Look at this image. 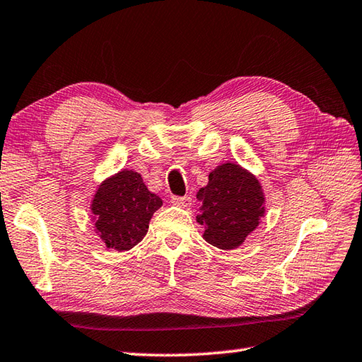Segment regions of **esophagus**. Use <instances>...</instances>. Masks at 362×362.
Wrapping results in <instances>:
<instances>
[{
    "label": "esophagus",
    "instance_id": "1",
    "mask_svg": "<svg viewBox=\"0 0 362 362\" xmlns=\"http://www.w3.org/2000/svg\"><path fill=\"white\" fill-rule=\"evenodd\" d=\"M171 202L174 205L182 206V209H188V206L191 205V197L189 196H173Z\"/></svg>",
    "mask_w": 362,
    "mask_h": 362
}]
</instances>
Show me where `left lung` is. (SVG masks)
<instances>
[{
  "label": "left lung",
  "mask_w": 362,
  "mask_h": 362,
  "mask_svg": "<svg viewBox=\"0 0 362 362\" xmlns=\"http://www.w3.org/2000/svg\"><path fill=\"white\" fill-rule=\"evenodd\" d=\"M201 213L196 219L205 227L204 240L230 250L241 245L264 214V196L258 180L240 165L224 163L209 175V185L197 193Z\"/></svg>",
  "instance_id": "left-lung-1"
}]
</instances>
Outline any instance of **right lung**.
Returning a JSON list of instances; mask_svg holds the SVG:
<instances>
[{"label": "right lung", "instance_id": "add662e5", "mask_svg": "<svg viewBox=\"0 0 362 362\" xmlns=\"http://www.w3.org/2000/svg\"><path fill=\"white\" fill-rule=\"evenodd\" d=\"M161 199L148 189L141 175L121 171L99 185L91 204L93 222L107 247L118 252L132 249L149 228Z\"/></svg>", "mask_w": 362, "mask_h": 362}]
</instances>
